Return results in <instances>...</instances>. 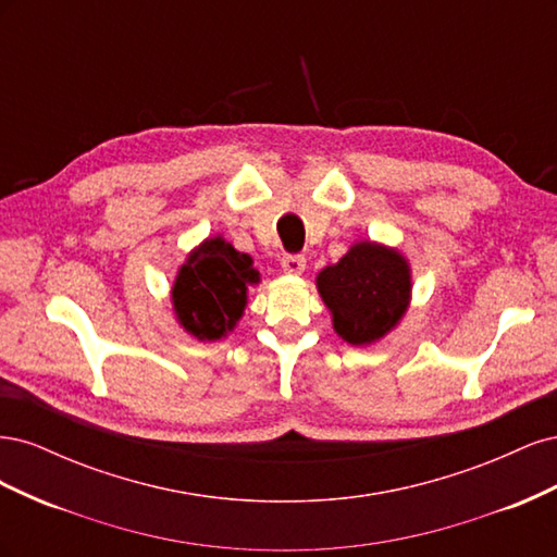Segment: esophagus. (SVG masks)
Instances as JSON below:
<instances>
[{
  "mask_svg": "<svg viewBox=\"0 0 557 557\" xmlns=\"http://www.w3.org/2000/svg\"><path fill=\"white\" fill-rule=\"evenodd\" d=\"M281 267H283V272H288V274H301L307 269V258L295 256V252H285V256L281 258Z\"/></svg>",
  "mask_w": 557,
  "mask_h": 557,
  "instance_id": "34e87169",
  "label": "esophagus"
}]
</instances>
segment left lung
Instances as JSON below:
<instances>
[{
  "mask_svg": "<svg viewBox=\"0 0 557 557\" xmlns=\"http://www.w3.org/2000/svg\"><path fill=\"white\" fill-rule=\"evenodd\" d=\"M332 311L336 334L352 346L372 344L391 332L409 307L411 272L395 248L372 242L352 246L315 278Z\"/></svg>",
  "mask_w": 557,
  "mask_h": 557,
  "instance_id": "left-lung-1",
  "label": "left lung"
}]
</instances>
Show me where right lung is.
I'll list each match as a JSON object with an SVG mask.
<instances>
[{"label": "right lung", "instance_id": "obj_1", "mask_svg": "<svg viewBox=\"0 0 557 557\" xmlns=\"http://www.w3.org/2000/svg\"><path fill=\"white\" fill-rule=\"evenodd\" d=\"M246 252L234 250L223 237L207 239L181 267L172 301L178 323L201 342L225 336L244 313L248 285L258 283Z\"/></svg>", "mask_w": 557, "mask_h": 557}]
</instances>
